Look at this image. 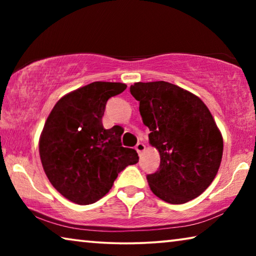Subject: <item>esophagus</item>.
I'll return each mask as SVG.
<instances>
[{
	"mask_svg": "<svg viewBox=\"0 0 256 256\" xmlns=\"http://www.w3.org/2000/svg\"><path fill=\"white\" fill-rule=\"evenodd\" d=\"M144 149H146V146L144 144H140V142L136 146V150L138 151V154H140L142 151H144Z\"/></svg>",
	"mask_w": 256,
	"mask_h": 256,
	"instance_id": "34e87169",
	"label": "esophagus"
}]
</instances>
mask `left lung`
Instances as JSON below:
<instances>
[{"mask_svg":"<svg viewBox=\"0 0 256 256\" xmlns=\"http://www.w3.org/2000/svg\"><path fill=\"white\" fill-rule=\"evenodd\" d=\"M130 92L160 154L159 168L146 175L151 190L172 204L198 198L222 158V136L210 110L196 94L166 81L138 82Z\"/></svg>","mask_w":256,"mask_h":256,"instance_id":"obj_1","label":"left lung"}]
</instances>
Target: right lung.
<instances>
[{
    "instance_id": "1",
    "label": "right lung",
    "mask_w": 256,
    "mask_h": 256,
    "mask_svg": "<svg viewBox=\"0 0 256 256\" xmlns=\"http://www.w3.org/2000/svg\"><path fill=\"white\" fill-rule=\"evenodd\" d=\"M120 82H92L56 102L42 128L40 154L52 185L78 204H92L110 192L116 177L138 162L122 146L120 126L105 130L107 100L122 94Z\"/></svg>"
}]
</instances>
